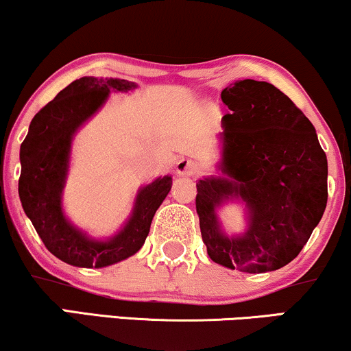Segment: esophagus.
I'll list each match as a JSON object with an SVG mask.
<instances>
[{"mask_svg":"<svg viewBox=\"0 0 351 351\" xmlns=\"http://www.w3.org/2000/svg\"><path fill=\"white\" fill-rule=\"evenodd\" d=\"M196 163L189 160V158H180V160L176 162V173H178L180 176L193 175V173H196Z\"/></svg>","mask_w":351,"mask_h":351,"instance_id":"esophagus-1","label":"esophagus"}]
</instances>
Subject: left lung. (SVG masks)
<instances>
[{
    "label": "left lung",
    "instance_id": "8db88e82",
    "mask_svg": "<svg viewBox=\"0 0 351 351\" xmlns=\"http://www.w3.org/2000/svg\"><path fill=\"white\" fill-rule=\"evenodd\" d=\"M217 173L197 181L196 210L207 254L247 274L277 270L295 259L327 204V157L313 123L272 84L245 79L221 90ZM245 204L247 230L228 235L218 210Z\"/></svg>",
    "mask_w": 351,
    "mask_h": 351
}]
</instances>
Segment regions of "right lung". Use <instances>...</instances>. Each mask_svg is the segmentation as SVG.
Listing matches in <instances>:
<instances>
[{
  "label": "right lung",
  "mask_w": 351,
  "mask_h": 351,
  "mask_svg": "<svg viewBox=\"0 0 351 351\" xmlns=\"http://www.w3.org/2000/svg\"><path fill=\"white\" fill-rule=\"evenodd\" d=\"M134 88L136 82L124 79H77L35 114L21 144L22 208L47 250L69 265L100 269L136 254L147 238L155 212L171 189L170 175L158 176L139 188L130 219L105 239L92 238L64 214L63 191L74 136L105 105L112 92Z\"/></svg>",
  "instance_id": "1"
}]
</instances>
